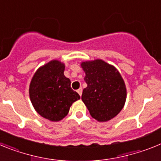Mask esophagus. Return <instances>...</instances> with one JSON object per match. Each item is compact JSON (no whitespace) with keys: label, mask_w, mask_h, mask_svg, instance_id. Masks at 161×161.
<instances>
[{"label":"esophagus","mask_w":161,"mask_h":161,"mask_svg":"<svg viewBox=\"0 0 161 161\" xmlns=\"http://www.w3.org/2000/svg\"><path fill=\"white\" fill-rule=\"evenodd\" d=\"M77 93H79L80 96H81V94H82V89H81V88H80V89H78V90H77Z\"/></svg>","instance_id":"1"}]
</instances>
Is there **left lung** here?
I'll return each instance as SVG.
<instances>
[{
  "label": "left lung",
  "mask_w": 161,
  "mask_h": 161,
  "mask_svg": "<svg viewBox=\"0 0 161 161\" xmlns=\"http://www.w3.org/2000/svg\"><path fill=\"white\" fill-rule=\"evenodd\" d=\"M85 72L81 99L91 116L99 122L114 118L124 106L126 89L123 77L114 66L102 59L82 62Z\"/></svg>",
  "instance_id": "1"
}]
</instances>
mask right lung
Listing matches in <instances>:
<instances>
[{
    "mask_svg": "<svg viewBox=\"0 0 161 161\" xmlns=\"http://www.w3.org/2000/svg\"><path fill=\"white\" fill-rule=\"evenodd\" d=\"M64 64L52 60L38 68L31 80L29 93L38 114L52 122L68 114L70 106L80 97L71 88L70 80L64 74Z\"/></svg>",
    "mask_w": 161,
    "mask_h": 161,
    "instance_id": "add662e5",
    "label": "right lung"
}]
</instances>
